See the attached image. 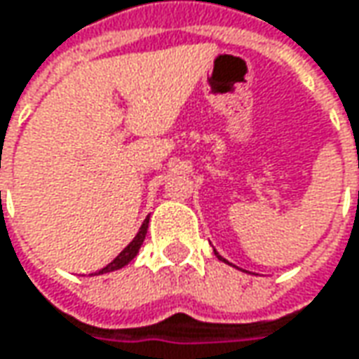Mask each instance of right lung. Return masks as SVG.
I'll return each mask as SVG.
<instances>
[{
	"label": "right lung",
	"mask_w": 359,
	"mask_h": 359,
	"mask_svg": "<svg viewBox=\"0 0 359 359\" xmlns=\"http://www.w3.org/2000/svg\"><path fill=\"white\" fill-rule=\"evenodd\" d=\"M147 224H149V217H145V222L142 224V228H140V231H137V236L133 238V240L128 243V248L121 252V254L111 262V264H107L104 269H100L97 273H107V271H116V269L123 268V266H128L131 259L137 255V252H140V248H142V243H144L145 240V233H147Z\"/></svg>",
	"instance_id": "add662e5"
}]
</instances>
